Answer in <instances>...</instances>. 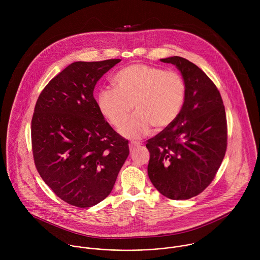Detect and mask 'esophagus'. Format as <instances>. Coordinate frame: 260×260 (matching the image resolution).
Masks as SVG:
<instances>
[{
	"label": "esophagus",
	"mask_w": 260,
	"mask_h": 260,
	"mask_svg": "<svg viewBox=\"0 0 260 260\" xmlns=\"http://www.w3.org/2000/svg\"><path fill=\"white\" fill-rule=\"evenodd\" d=\"M139 145H141V143H140V142H136V141H132V142L129 144L130 149H133L134 147H136V146H139Z\"/></svg>",
	"instance_id": "obj_1"
}]
</instances>
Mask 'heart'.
Here are the masks:
<instances>
[{
    "label": "heart",
    "instance_id": "obj_1",
    "mask_svg": "<svg viewBox=\"0 0 260 260\" xmlns=\"http://www.w3.org/2000/svg\"><path fill=\"white\" fill-rule=\"evenodd\" d=\"M113 82L116 89L102 88L97 105L115 127L126 120L134 106L136 113L120 129L127 138H140L152 126L155 130L167 128L184 104L185 82L175 71L135 63L118 71Z\"/></svg>",
    "mask_w": 260,
    "mask_h": 260
}]
</instances>
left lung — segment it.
I'll list each match as a JSON object with an SVG mask.
<instances>
[{
	"instance_id": "obj_1",
	"label": "left lung",
	"mask_w": 260,
	"mask_h": 260,
	"mask_svg": "<svg viewBox=\"0 0 260 260\" xmlns=\"http://www.w3.org/2000/svg\"><path fill=\"white\" fill-rule=\"evenodd\" d=\"M175 65L185 82L184 104L176 120L153 138L148 176L173 200L200 194L214 179L227 147V123L221 95L200 68L182 57L161 59Z\"/></svg>"
}]
</instances>
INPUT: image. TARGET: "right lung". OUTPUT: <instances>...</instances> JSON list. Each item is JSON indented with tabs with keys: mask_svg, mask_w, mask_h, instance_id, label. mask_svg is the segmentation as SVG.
Segmentation results:
<instances>
[{
	"mask_svg": "<svg viewBox=\"0 0 260 260\" xmlns=\"http://www.w3.org/2000/svg\"><path fill=\"white\" fill-rule=\"evenodd\" d=\"M120 61L74 62L38 98L31 129L35 165L45 183L73 206L104 200L129 155L128 140L113 130L93 96L99 79Z\"/></svg>",
	"mask_w": 260,
	"mask_h": 260,
	"instance_id": "add662e5",
	"label": "right lung"
}]
</instances>
